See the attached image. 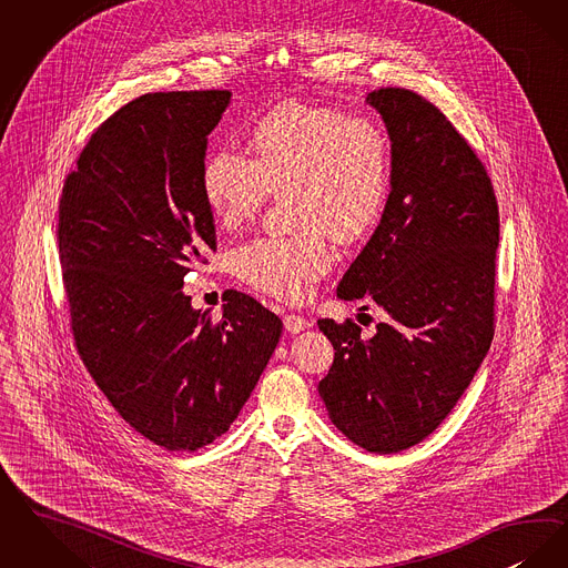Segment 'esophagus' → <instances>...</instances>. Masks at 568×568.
<instances>
[{
    "mask_svg": "<svg viewBox=\"0 0 568 568\" xmlns=\"http://www.w3.org/2000/svg\"><path fill=\"white\" fill-rule=\"evenodd\" d=\"M283 323H285V329L292 332V334H300V332L311 327V321L300 317V315H287V317L283 318Z\"/></svg>",
    "mask_w": 568,
    "mask_h": 568,
    "instance_id": "34e87169",
    "label": "esophagus"
}]
</instances>
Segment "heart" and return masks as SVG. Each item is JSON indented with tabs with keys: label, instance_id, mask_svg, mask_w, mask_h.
<instances>
[{
	"label": "heart",
	"instance_id": "b5f03b06",
	"mask_svg": "<svg viewBox=\"0 0 568 568\" xmlns=\"http://www.w3.org/2000/svg\"><path fill=\"white\" fill-rule=\"evenodd\" d=\"M253 159L213 150L201 171L203 199L226 227L251 220L273 196L292 194L294 227L285 239H255L234 251L251 287L297 302L332 264L327 234L353 243L378 224L390 182V139L372 115L285 101L250 136Z\"/></svg>",
	"mask_w": 568,
	"mask_h": 568
}]
</instances>
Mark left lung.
Wrapping results in <instances>:
<instances>
[{
	"instance_id": "1",
	"label": "left lung",
	"mask_w": 568,
	"mask_h": 568,
	"mask_svg": "<svg viewBox=\"0 0 568 568\" xmlns=\"http://www.w3.org/2000/svg\"><path fill=\"white\" fill-rule=\"evenodd\" d=\"M365 101L390 139V194L338 297H367L386 318L372 336L318 318L336 351L318 395L351 442L393 454L442 425L490 348L499 206L481 160L425 97L378 89Z\"/></svg>"
}]
</instances>
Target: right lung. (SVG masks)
I'll use <instances>...</instances> for the list:
<instances>
[{"label": "right lung", "mask_w": 568, "mask_h": 568, "mask_svg": "<svg viewBox=\"0 0 568 568\" xmlns=\"http://www.w3.org/2000/svg\"><path fill=\"white\" fill-rule=\"evenodd\" d=\"M230 97H136L92 133L59 204L78 353L115 412L173 453L230 429L283 332L251 295L226 292L213 321L182 290L183 276L217 250L201 171Z\"/></svg>", "instance_id": "1"}]
</instances>
